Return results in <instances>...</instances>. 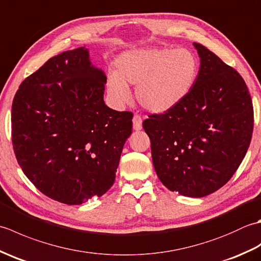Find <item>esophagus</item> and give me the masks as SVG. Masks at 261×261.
<instances>
[{
	"label": "esophagus",
	"instance_id": "esophagus-1",
	"mask_svg": "<svg viewBox=\"0 0 261 261\" xmlns=\"http://www.w3.org/2000/svg\"><path fill=\"white\" fill-rule=\"evenodd\" d=\"M132 124H134V129L137 131L142 129V119L139 114H135L134 119H132Z\"/></svg>",
	"mask_w": 261,
	"mask_h": 261
}]
</instances>
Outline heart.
Returning <instances> with one entry per match:
<instances>
[{
  "label": "heart",
  "mask_w": 261,
  "mask_h": 261,
  "mask_svg": "<svg viewBox=\"0 0 261 261\" xmlns=\"http://www.w3.org/2000/svg\"><path fill=\"white\" fill-rule=\"evenodd\" d=\"M108 77L110 95L115 101L129 98L127 84L136 86V98L143 109L162 113L176 107L195 84L198 59L187 48L134 49L120 55Z\"/></svg>",
  "instance_id": "heart-1"
}]
</instances>
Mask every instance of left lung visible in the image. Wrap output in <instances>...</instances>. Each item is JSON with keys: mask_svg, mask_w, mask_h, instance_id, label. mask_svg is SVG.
<instances>
[{"mask_svg": "<svg viewBox=\"0 0 261 261\" xmlns=\"http://www.w3.org/2000/svg\"><path fill=\"white\" fill-rule=\"evenodd\" d=\"M192 91L163 113L149 114L143 129L163 184L181 195L203 197L225 185L250 145L253 107L241 75L201 43Z\"/></svg>", "mask_w": 261, "mask_h": 261, "instance_id": "8db88e82", "label": "left lung"}]
</instances>
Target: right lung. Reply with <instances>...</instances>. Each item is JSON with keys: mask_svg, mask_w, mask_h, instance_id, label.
<instances>
[{"mask_svg": "<svg viewBox=\"0 0 261 261\" xmlns=\"http://www.w3.org/2000/svg\"><path fill=\"white\" fill-rule=\"evenodd\" d=\"M105 82L87 49L77 48L48 59L15 93L11 136L16 160L55 201L79 205L113 185L134 114L105 105Z\"/></svg>", "mask_w": 261, "mask_h": 261, "instance_id": "add662e5", "label": "right lung"}]
</instances>
